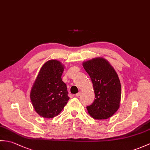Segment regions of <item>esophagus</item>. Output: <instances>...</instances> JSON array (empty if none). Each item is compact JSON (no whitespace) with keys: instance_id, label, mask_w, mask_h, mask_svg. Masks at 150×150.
Wrapping results in <instances>:
<instances>
[{"instance_id":"1","label":"esophagus","mask_w":150,"mask_h":150,"mask_svg":"<svg viewBox=\"0 0 150 150\" xmlns=\"http://www.w3.org/2000/svg\"><path fill=\"white\" fill-rule=\"evenodd\" d=\"M81 93H82V91H80L78 93H76V94H75V96L76 97H79L80 95H81Z\"/></svg>"}]
</instances>
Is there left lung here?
I'll return each instance as SVG.
<instances>
[{
  "label": "left lung",
  "instance_id": "left-lung-1",
  "mask_svg": "<svg viewBox=\"0 0 150 150\" xmlns=\"http://www.w3.org/2000/svg\"><path fill=\"white\" fill-rule=\"evenodd\" d=\"M82 66L93 83L95 99L88 106L89 114L95 120H106L119 109L121 87L114 68L103 57L83 62Z\"/></svg>",
  "mask_w": 150,
  "mask_h": 150
}]
</instances>
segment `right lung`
<instances>
[{"instance_id": "right-lung-1", "label": "right lung", "mask_w": 150, "mask_h": 150, "mask_svg": "<svg viewBox=\"0 0 150 150\" xmlns=\"http://www.w3.org/2000/svg\"><path fill=\"white\" fill-rule=\"evenodd\" d=\"M64 68L60 61L52 59L40 69L30 94L34 109L40 116L53 118L68 103L67 84L61 79Z\"/></svg>"}]
</instances>
